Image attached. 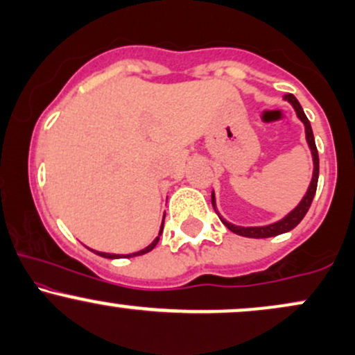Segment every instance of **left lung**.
Returning a JSON list of instances; mask_svg holds the SVG:
<instances>
[{"label": "left lung", "instance_id": "1", "mask_svg": "<svg viewBox=\"0 0 355 355\" xmlns=\"http://www.w3.org/2000/svg\"><path fill=\"white\" fill-rule=\"evenodd\" d=\"M284 98L287 101H291L292 105H294L297 115H299L300 120L304 121L305 125V135H307V141H309V146H311L312 150V157H313V177H312V182H311V187H309L307 193H305V197L302 198V202L299 203V207H297L295 210H292L291 214L287 215V217L280 220V222L277 223H272V225H267V227H237V225H232V223L225 222L223 218L222 223L227 227V229L234 232V234L237 235H242V237H250V239H267V237H275V235H280V234H285V232L292 230L294 227H297L300 223V220L305 217V214H307V210L311 209V203L313 200V195H315V190H317V180H319V153H317V146H315V140H313V133H312V126H311V121H309V118L305 116L302 107H300V103L297 101V98L294 95H291V93H287V95H284ZM211 205H214L215 209V197L214 193H211Z\"/></svg>", "mask_w": 355, "mask_h": 355}]
</instances>
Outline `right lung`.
<instances>
[{
    "label": "right lung",
    "instance_id": "obj_1",
    "mask_svg": "<svg viewBox=\"0 0 355 355\" xmlns=\"http://www.w3.org/2000/svg\"><path fill=\"white\" fill-rule=\"evenodd\" d=\"M162 230H164V223H162V229H160V234H158V237L153 240L152 243H150L148 247L146 248H144V250H140V252H137V254H130V255H125V257H137V255H144V254H146V252H150V250H153V247L157 245L158 243V240H160V235H162ZM95 254H98L100 257H107V259H120V255H116V254H103V252H95Z\"/></svg>",
    "mask_w": 355,
    "mask_h": 355
}]
</instances>
